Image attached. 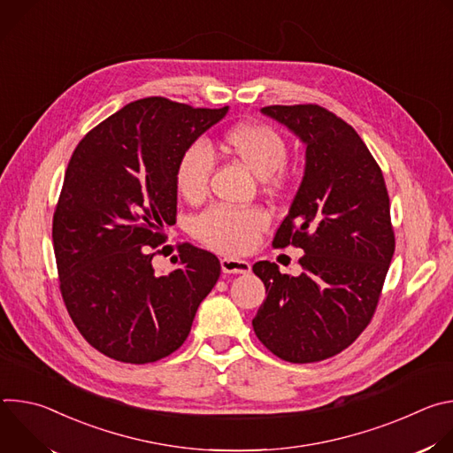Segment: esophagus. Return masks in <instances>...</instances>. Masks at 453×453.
I'll return each mask as SVG.
<instances>
[{
  "mask_svg": "<svg viewBox=\"0 0 453 453\" xmlns=\"http://www.w3.org/2000/svg\"><path fill=\"white\" fill-rule=\"evenodd\" d=\"M220 267L226 274H249L250 264L245 260H234V257H222Z\"/></svg>",
  "mask_w": 453,
  "mask_h": 453,
  "instance_id": "esophagus-1",
  "label": "esophagus"
}]
</instances>
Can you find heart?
<instances>
[{"instance_id": "b5f03b06", "label": "heart", "mask_w": 453, "mask_h": 453, "mask_svg": "<svg viewBox=\"0 0 453 453\" xmlns=\"http://www.w3.org/2000/svg\"><path fill=\"white\" fill-rule=\"evenodd\" d=\"M226 150L242 161L254 175L280 184L285 177V138L267 123H238L224 136ZM213 154L203 142L188 145L175 165V184L188 201H201L210 186ZM269 226V217L260 208L234 210L213 206L191 224V231L206 247L224 254H243L256 243Z\"/></svg>"}]
</instances>
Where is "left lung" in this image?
Masks as SVG:
<instances>
[{
  "label": "left lung",
  "mask_w": 453,
  "mask_h": 453,
  "mask_svg": "<svg viewBox=\"0 0 453 453\" xmlns=\"http://www.w3.org/2000/svg\"><path fill=\"white\" fill-rule=\"evenodd\" d=\"M306 147L304 175L273 245L301 247L299 276L271 262L252 273L267 297L252 319L262 344L292 364L330 358L365 330L395 254L389 193L355 128L328 109L269 105Z\"/></svg>",
  "instance_id": "left-lung-1"
}]
</instances>
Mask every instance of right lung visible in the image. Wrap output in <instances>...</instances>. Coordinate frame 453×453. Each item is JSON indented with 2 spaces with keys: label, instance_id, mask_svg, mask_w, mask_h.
I'll return each instance as SVG.
<instances>
[{
  "label": "right lung",
  "instance_id": "add662e5",
  "mask_svg": "<svg viewBox=\"0 0 453 453\" xmlns=\"http://www.w3.org/2000/svg\"><path fill=\"white\" fill-rule=\"evenodd\" d=\"M227 109L142 98L91 128L70 159L51 227L60 294L109 358L172 355L220 276L219 257L191 243L179 245V269L156 274L152 249L175 224L179 156Z\"/></svg>",
  "mask_w": 453,
  "mask_h": 453
}]
</instances>
